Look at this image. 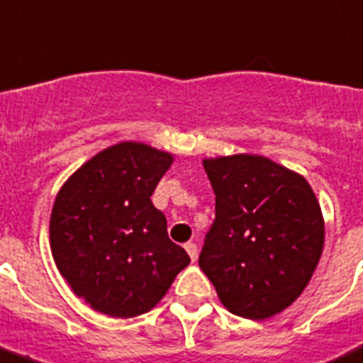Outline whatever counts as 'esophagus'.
<instances>
[{
	"label": "esophagus",
	"instance_id": "esophagus-1",
	"mask_svg": "<svg viewBox=\"0 0 363 363\" xmlns=\"http://www.w3.org/2000/svg\"><path fill=\"white\" fill-rule=\"evenodd\" d=\"M184 249H186V252H188L189 258H191V262H197V256H199L197 245H195V243H191V242H188L184 245Z\"/></svg>",
	"mask_w": 363,
	"mask_h": 363
}]
</instances>
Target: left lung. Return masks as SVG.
<instances>
[{
    "instance_id": "1",
    "label": "left lung",
    "mask_w": 363,
    "mask_h": 363,
    "mask_svg": "<svg viewBox=\"0 0 363 363\" xmlns=\"http://www.w3.org/2000/svg\"><path fill=\"white\" fill-rule=\"evenodd\" d=\"M216 218L199 265L218 299L243 319L265 320L303 294L319 265L324 218L306 179L258 154L202 161Z\"/></svg>"
}]
</instances>
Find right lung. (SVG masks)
Wrapping results in <instances>:
<instances>
[{
	"instance_id": "1",
	"label": "right lung",
	"mask_w": 363,
	"mask_h": 363,
	"mask_svg": "<svg viewBox=\"0 0 363 363\" xmlns=\"http://www.w3.org/2000/svg\"><path fill=\"white\" fill-rule=\"evenodd\" d=\"M170 152L121 141L98 152L59 189L50 218L53 259L80 299L109 317L150 311L188 267L150 197Z\"/></svg>"
}]
</instances>
